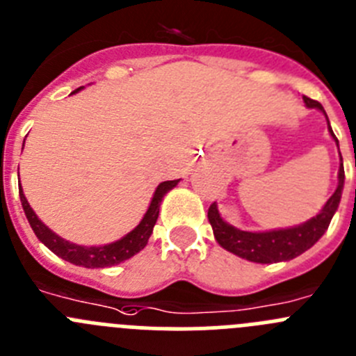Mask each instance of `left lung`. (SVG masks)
<instances>
[{
    "label": "left lung",
    "instance_id": "1",
    "mask_svg": "<svg viewBox=\"0 0 356 356\" xmlns=\"http://www.w3.org/2000/svg\"><path fill=\"white\" fill-rule=\"evenodd\" d=\"M305 106L311 109H319L325 116V109L318 100H312L304 97ZM328 120V116H327ZM328 132L332 138L335 139V145L339 146L337 138L334 136L330 122H328ZM341 153V152H339ZM339 184L334 194L330 195V200L325 203L316 217L309 218L307 222L300 224V226L286 227V229H273V231H263V233H252V231H242L227 224L217 210V204H210L208 208V220L213 229L215 240L218 245L224 247L229 252L236 254V256L249 259L252 263H279V261H289L293 257L300 256L307 249H311L319 238L325 234V231L330 226V220L334 213L337 211L339 203H341L342 187H344V168L339 165Z\"/></svg>",
    "mask_w": 356,
    "mask_h": 356
}]
</instances>
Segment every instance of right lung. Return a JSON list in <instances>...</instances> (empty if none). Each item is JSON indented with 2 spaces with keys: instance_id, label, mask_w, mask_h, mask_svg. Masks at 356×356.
Masks as SVG:
<instances>
[{
  "instance_id": "1",
  "label": "right lung",
  "mask_w": 356,
  "mask_h": 356,
  "mask_svg": "<svg viewBox=\"0 0 356 356\" xmlns=\"http://www.w3.org/2000/svg\"><path fill=\"white\" fill-rule=\"evenodd\" d=\"M79 90L81 88H77V90L72 91V93H77ZM178 181L180 180L162 181V184L156 187L155 194H153L152 197V203H149L148 210H146L141 222L134 227L129 234H125V236L116 240V242L99 247L76 245V243H70L67 242V240H63V238L58 236L56 233H52V231L42 222L40 218L37 217V213L31 210L22 188H19V197H21L22 210H24L29 226H31V229L35 231L38 240H40L47 249H51L56 256L68 261L72 265L84 266V268H106V266L118 265L122 261L132 257L134 254H138L141 249H145L146 243H148L149 234H152L153 231V226H155L156 218H159V208H161L162 197H164L171 188H175L176 185H178Z\"/></svg>"
}]
</instances>
